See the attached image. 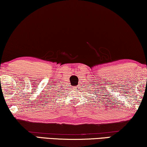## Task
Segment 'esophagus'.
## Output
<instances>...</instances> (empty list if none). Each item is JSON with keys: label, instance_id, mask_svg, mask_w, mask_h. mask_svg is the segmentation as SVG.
Listing matches in <instances>:
<instances>
[{"label": "esophagus", "instance_id": "1", "mask_svg": "<svg viewBox=\"0 0 147 147\" xmlns=\"http://www.w3.org/2000/svg\"><path fill=\"white\" fill-rule=\"evenodd\" d=\"M76 88H78V86H77V87H76ZM77 89H78V88H77Z\"/></svg>", "mask_w": 147, "mask_h": 147}]
</instances>
